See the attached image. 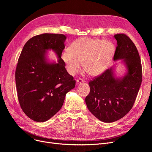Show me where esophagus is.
<instances>
[{"instance_id": "1", "label": "esophagus", "mask_w": 152, "mask_h": 152, "mask_svg": "<svg viewBox=\"0 0 152 152\" xmlns=\"http://www.w3.org/2000/svg\"><path fill=\"white\" fill-rule=\"evenodd\" d=\"M76 82H77V84H79L82 83V82H84V80H82V79H80V78H79V79H78L76 80Z\"/></svg>"}]
</instances>
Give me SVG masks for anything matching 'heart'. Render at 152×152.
<instances>
[{
  "label": "heart",
  "instance_id": "1",
  "mask_svg": "<svg viewBox=\"0 0 152 152\" xmlns=\"http://www.w3.org/2000/svg\"><path fill=\"white\" fill-rule=\"evenodd\" d=\"M114 53V45L109 41L84 37L73 41L69 52L63 53L61 57L70 74H75L83 63L84 70L94 76L107 68Z\"/></svg>",
  "mask_w": 152,
  "mask_h": 152
}]
</instances>
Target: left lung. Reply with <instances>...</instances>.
I'll use <instances>...</instances> for the list:
<instances>
[{
  "mask_svg": "<svg viewBox=\"0 0 152 152\" xmlns=\"http://www.w3.org/2000/svg\"><path fill=\"white\" fill-rule=\"evenodd\" d=\"M114 37L117 45L113 60L123 59L126 74L115 78L113 68L107 69L89 82L90 93L86 98L89 111L104 122L117 121L130 111L142 82L141 59L136 45L126 34H118Z\"/></svg>",
  "mask_w": 152,
  "mask_h": 152,
  "instance_id": "obj_1",
  "label": "left lung"
}]
</instances>
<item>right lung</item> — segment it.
<instances>
[{
    "label": "right lung",
    "instance_id": "1",
    "mask_svg": "<svg viewBox=\"0 0 152 152\" xmlns=\"http://www.w3.org/2000/svg\"><path fill=\"white\" fill-rule=\"evenodd\" d=\"M66 37L63 34H43L33 37L25 44L15 72L18 101L31 120L42 122L62 107L66 94L75 86L61 59ZM52 49L58 63H49L46 50Z\"/></svg>",
    "mask_w": 152,
    "mask_h": 152
}]
</instances>
